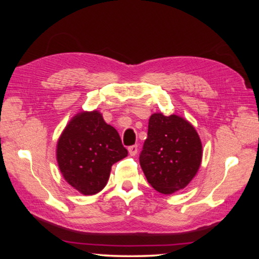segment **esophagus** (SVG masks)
Listing matches in <instances>:
<instances>
[{"label":"esophagus","mask_w":259,"mask_h":259,"mask_svg":"<svg viewBox=\"0 0 259 259\" xmlns=\"http://www.w3.org/2000/svg\"><path fill=\"white\" fill-rule=\"evenodd\" d=\"M128 151H129L131 156H135L136 154H137V152H138V145L129 146V147H128Z\"/></svg>","instance_id":"obj_1"}]
</instances>
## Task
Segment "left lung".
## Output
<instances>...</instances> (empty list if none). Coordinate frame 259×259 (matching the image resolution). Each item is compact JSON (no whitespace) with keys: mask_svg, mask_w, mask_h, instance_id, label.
Listing matches in <instances>:
<instances>
[{"mask_svg":"<svg viewBox=\"0 0 259 259\" xmlns=\"http://www.w3.org/2000/svg\"><path fill=\"white\" fill-rule=\"evenodd\" d=\"M201 159L202 145L192 124L174 114H153L139 155L140 166L153 188L162 194L182 190L198 172Z\"/></svg>","mask_w":259,"mask_h":259,"instance_id":"8db88e82","label":"left lung"}]
</instances>
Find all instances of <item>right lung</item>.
<instances>
[{"label":"right lung","mask_w":259,"mask_h":259,"mask_svg":"<svg viewBox=\"0 0 259 259\" xmlns=\"http://www.w3.org/2000/svg\"><path fill=\"white\" fill-rule=\"evenodd\" d=\"M126 155L119 133L97 111L73 117L57 145V161L65 181L84 195L102 191L112 165Z\"/></svg>","instance_id":"add662e5"}]
</instances>
